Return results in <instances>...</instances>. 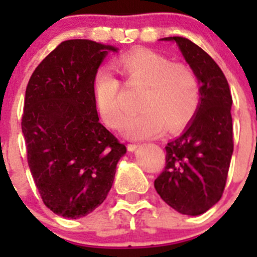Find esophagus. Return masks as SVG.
Wrapping results in <instances>:
<instances>
[{
	"instance_id": "1",
	"label": "esophagus",
	"mask_w": 257,
	"mask_h": 257,
	"mask_svg": "<svg viewBox=\"0 0 257 257\" xmlns=\"http://www.w3.org/2000/svg\"><path fill=\"white\" fill-rule=\"evenodd\" d=\"M139 145H140L139 143H130V144H127V149H128L130 152H134L138 147H139Z\"/></svg>"
}]
</instances>
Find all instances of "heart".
Masks as SVG:
<instances>
[{"instance_id":"obj_1","label":"heart","mask_w":257,"mask_h":257,"mask_svg":"<svg viewBox=\"0 0 257 257\" xmlns=\"http://www.w3.org/2000/svg\"><path fill=\"white\" fill-rule=\"evenodd\" d=\"M114 69L124 85L144 88L139 100L142 112L126 118L121 101V83L108 69L95 74L92 91L95 105L106 124L119 128L133 139L160 135L163 130L174 133L192 121L201 104V81L192 67L174 63L152 50H135L118 59Z\"/></svg>"}]
</instances>
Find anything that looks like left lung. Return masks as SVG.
<instances>
[{"mask_svg": "<svg viewBox=\"0 0 257 257\" xmlns=\"http://www.w3.org/2000/svg\"><path fill=\"white\" fill-rule=\"evenodd\" d=\"M175 41L201 81V104L187 130L167 143L166 166L154 180L161 198L184 215L197 216L220 201L233 154L230 88L207 52L184 37Z\"/></svg>", "mask_w": 257, "mask_h": 257, "instance_id": "obj_1", "label": "left lung"}]
</instances>
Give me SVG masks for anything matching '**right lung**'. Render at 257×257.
<instances>
[{
	"label": "right lung",
	"mask_w": 257,
	"mask_h": 257,
	"mask_svg": "<svg viewBox=\"0 0 257 257\" xmlns=\"http://www.w3.org/2000/svg\"><path fill=\"white\" fill-rule=\"evenodd\" d=\"M108 51L90 40L61 42L27 85L22 130L27 160L45 206L78 219L101 205L114 180L124 144L99 121L95 74Z\"/></svg>",
	"instance_id": "add662e5"
}]
</instances>
